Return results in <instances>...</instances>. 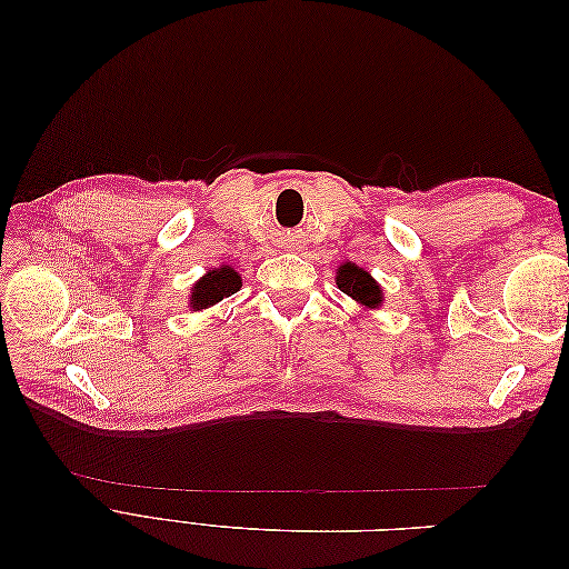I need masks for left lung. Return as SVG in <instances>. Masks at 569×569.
Returning <instances> with one entry per match:
<instances>
[{
    "instance_id": "8db88e82",
    "label": "left lung",
    "mask_w": 569,
    "mask_h": 569,
    "mask_svg": "<svg viewBox=\"0 0 569 569\" xmlns=\"http://www.w3.org/2000/svg\"><path fill=\"white\" fill-rule=\"evenodd\" d=\"M337 287L363 308H380L385 301L382 287L372 280V274L356 263L347 261L337 268Z\"/></svg>"
}]
</instances>
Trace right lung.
<instances>
[{
    "label": "right lung",
    "mask_w": 569,
    "mask_h": 569,
    "mask_svg": "<svg viewBox=\"0 0 569 569\" xmlns=\"http://www.w3.org/2000/svg\"><path fill=\"white\" fill-rule=\"evenodd\" d=\"M242 287V278L232 266H220L203 274V278L189 291V306L194 311H203V308L216 306L226 297H232L234 291Z\"/></svg>",
    "instance_id": "add662e5"
}]
</instances>
